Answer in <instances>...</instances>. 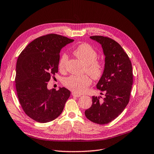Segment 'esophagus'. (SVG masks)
Here are the masks:
<instances>
[{
  "instance_id": "1",
  "label": "esophagus",
  "mask_w": 154,
  "mask_h": 154,
  "mask_svg": "<svg viewBox=\"0 0 154 154\" xmlns=\"http://www.w3.org/2000/svg\"><path fill=\"white\" fill-rule=\"evenodd\" d=\"M72 94L73 96H75V97H81V94H79L77 93H75V92H72Z\"/></svg>"
}]
</instances>
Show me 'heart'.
<instances>
[{
	"mask_svg": "<svg viewBox=\"0 0 154 154\" xmlns=\"http://www.w3.org/2000/svg\"><path fill=\"white\" fill-rule=\"evenodd\" d=\"M73 53L85 65L84 71L92 79H98L104 72V66L101 62L97 60V53L92 46L88 43H82L73 49ZM69 60L68 55L63 53L60 57L58 69L63 71ZM92 80L88 75L81 76L70 75L64 79L63 84L66 88L75 93L84 92L91 85Z\"/></svg>",
	"mask_w": 154,
	"mask_h": 154,
	"instance_id": "obj_1",
	"label": "heart"
}]
</instances>
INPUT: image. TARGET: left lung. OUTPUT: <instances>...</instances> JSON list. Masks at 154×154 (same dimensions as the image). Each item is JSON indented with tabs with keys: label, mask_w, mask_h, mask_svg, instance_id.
I'll return each instance as SVG.
<instances>
[{
	"label": "left lung",
	"mask_w": 154,
	"mask_h": 154,
	"mask_svg": "<svg viewBox=\"0 0 154 154\" xmlns=\"http://www.w3.org/2000/svg\"><path fill=\"white\" fill-rule=\"evenodd\" d=\"M90 38L101 45L105 56L104 72L96 85L97 89L104 92L105 97L100 100L99 97L92 96V106L85 111V115L92 122L104 125L116 118L128 104L132 65L128 55L115 40L103 36Z\"/></svg>",
	"instance_id": "left-lung-1"
}]
</instances>
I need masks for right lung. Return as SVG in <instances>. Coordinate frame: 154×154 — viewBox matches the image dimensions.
I'll return each mask as SVG.
<instances>
[{
	"label": "right lung",
	"mask_w": 154,
	"mask_h": 154,
	"mask_svg": "<svg viewBox=\"0 0 154 154\" xmlns=\"http://www.w3.org/2000/svg\"><path fill=\"white\" fill-rule=\"evenodd\" d=\"M73 39L48 34L33 40L18 57L15 78L19 101L24 112L39 123H47L62 112L70 91L48 89V82L58 72L60 52Z\"/></svg>",
	"instance_id": "obj_1"
}]
</instances>
